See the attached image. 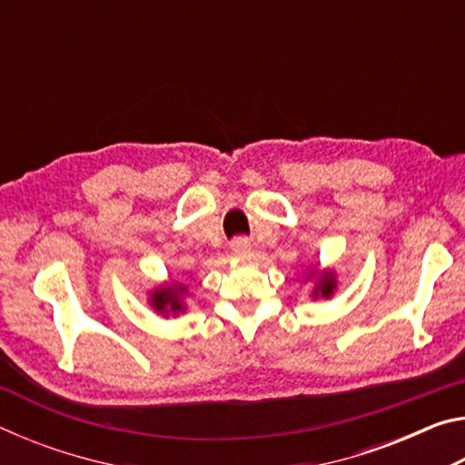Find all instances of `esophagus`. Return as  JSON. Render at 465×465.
Wrapping results in <instances>:
<instances>
[{"label": "esophagus", "mask_w": 465, "mask_h": 465, "mask_svg": "<svg viewBox=\"0 0 465 465\" xmlns=\"http://www.w3.org/2000/svg\"><path fill=\"white\" fill-rule=\"evenodd\" d=\"M232 252H233L235 258H246V256H250V252H252L250 242H248L246 238L233 240V242H232Z\"/></svg>", "instance_id": "obj_1"}]
</instances>
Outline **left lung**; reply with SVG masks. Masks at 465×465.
<instances>
[{
  "label": "left lung",
  "mask_w": 465,
  "mask_h": 465,
  "mask_svg": "<svg viewBox=\"0 0 465 465\" xmlns=\"http://www.w3.org/2000/svg\"><path fill=\"white\" fill-rule=\"evenodd\" d=\"M313 281L312 287V299H332L336 289H338V274L334 269H318V266H310L308 274H305V281Z\"/></svg>",
  "instance_id": "1"
}]
</instances>
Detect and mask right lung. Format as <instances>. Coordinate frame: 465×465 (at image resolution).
Masks as SVG:
<instances>
[{"mask_svg":"<svg viewBox=\"0 0 465 465\" xmlns=\"http://www.w3.org/2000/svg\"><path fill=\"white\" fill-rule=\"evenodd\" d=\"M147 303L157 316L162 318H178L180 313L188 310V287L180 281H163L153 289H149Z\"/></svg>","mask_w":465,"mask_h":465,"instance_id":"add662e5","label":"right lung"}]
</instances>
